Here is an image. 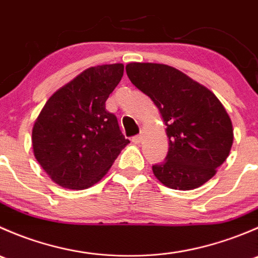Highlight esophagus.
<instances>
[{
  "label": "esophagus",
  "instance_id": "obj_1",
  "mask_svg": "<svg viewBox=\"0 0 258 258\" xmlns=\"http://www.w3.org/2000/svg\"><path fill=\"white\" fill-rule=\"evenodd\" d=\"M142 140H144V136H142V135H137V136L132 137V142H134V144H136V145L141 144Z\"/></svg>",
  "mask_w": 258,
  "mask_h": 258
}]
</instances>
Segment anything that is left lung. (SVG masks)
<instances>
[{
	"instance_id": "8db88e82",
	"label": "left lung",
	"mask_w": 258,
	"mask_h": 258,
	"mask_svg": "<svg viewBox=\"0 0 258 258\" xmlns=\"http://www.w3.org/2000/svg\"><path fill=\"white\" fill-rule=\"evenodd\" d=\"M130 81L160 110L167 126L168 152L152 166L158 181L173 189L206 183L230 155L233 128L230 116L205 86L161 63H128Z\"/></svg>"
}]
</instances>
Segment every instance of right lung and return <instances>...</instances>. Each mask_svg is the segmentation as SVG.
<instances>
[{
	"mask_svg": "<svg viewBox=\"0 0 258 258\" xmlns=\"http://www.w3.org/2000/svg\"><path fill=\"white\" fill-rule=\"evenodd\" d=\"M123 76V64L90 67L57 90L32 130L36 160L53 182L85 189L107 173L130 144L106 101Z\"/></svg>",
	"mask_w": 258,
	"mask_h": 258,
	"instance_id": "right-lung-1",
	"label": "right lung"
}]
</instances>
